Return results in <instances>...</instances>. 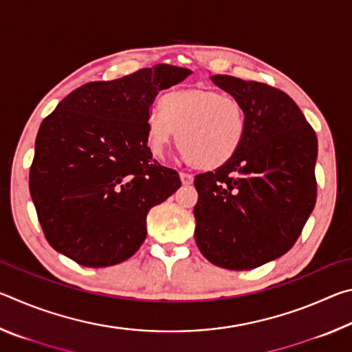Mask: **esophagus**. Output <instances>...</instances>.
Listing matches in <instances>:
<instances>
[{
  "label": "esophagus",
  "instance_id": "obj_1",
  "mask_svg": "<svg viewBox=\"0 0 352 352\" xmlns=\"http://www.w3.org/2000/svg\"><path fill=\"white\" fill-rule=\"evenodd\" d=\"M180 178L183 184H192L194 182L192 174H188V172H180Z\"/></svg>",
  "mask_w": 352,
  "mask_h": 352
}]
</instances>
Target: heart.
Listing matches in <instances>:
<instances>
[{"instance_id": "1", "label": "heart", "mask_w": 352, "mask_h": 352, "mask_svg": "<svg viewBox=\"0 0 352 352\" xmlns=\"http://www.w3.org/2000/svg\"><path fill=\"white\" fill-rule=\"evenodd\" d=\"M162 110L146 119L151 152L163 158L175 132L180 151L194 168L216 170L239 151L247 133V111L239 99L212 88L188 87L166 94Z\"/></svg>"}]
</instances>
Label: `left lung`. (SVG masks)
I'll return each mask as SVG.
<instances>
[{"label": "left lung", "instance_id": "obj_1", "mask_svg": "<svg viewBox=\"0 0 352 352\" xmlns=\"http://www.w3.org/2000/svg\"><path fill=\"white\" fill-rule=\"evenodd\" d=\"M211 79L241 100L247 133L233 160L195 175L194 236L214 265L252 270L287 253L311 216L317 135L292 98L269 83Z\"/></svg>", "mask_w": 352, "mask_h": 352}]
</instances>
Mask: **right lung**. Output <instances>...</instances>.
<instances>
[{"label":"right lung","instance_id":"right-lung-1","mask_svg":"<svg viewBox=\"0 0 352 352\" xmlns=\"http://www.w3.org/2000/svg\"><path fill=\"white\" fill-rule=\"evenodd\" d=\"M189 74L158 63L85 83L43 119L29 190L58 253L85 267H109L138 252L148 210L182 186L175 169L152 158L146 119L157 94Z\"/></svg>","mask_w":352,"mask_h":352}]
</instances>
